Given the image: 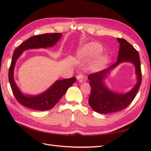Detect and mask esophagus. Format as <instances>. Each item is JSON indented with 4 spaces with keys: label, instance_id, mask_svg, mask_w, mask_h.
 Masks as SVG:
<instances>
[{
    "label": "esophagus",
    "instance_id": "obj_1",
    "mask_svg": "<svg viewBox=\"0 0 151 151\" xmlns=\"http://www.w3.org/2000/svg\"><path fill=\"white\" fill-rule=\"evenodd\" d=\"M77 79L80 83H83L84 81V76L83 74H80L77 76Z\"/></svg>",
    "mask_w": 151,
    "mask_h": 151
}]
</instances>
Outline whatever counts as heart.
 <instances>
[{"mask_svg": "<svg viewBox=\"0 0 151 151\" xmlns=\"http://www.w3.org/2000/svg\"><path fill=\"white\" fill-rule=\"evenodd\" d=\"M103 50L101 45L96 42L86 43L82 47L77 53L78 57L83 60H88L98 55L93 62V68L95 70H99L104 67L107 64L109 58L106 54H100Z\"/></svg>", "mask_w": 151, "mask_h": 151, "instance_id": "heart-1", "label": "heart"}]
</instances>
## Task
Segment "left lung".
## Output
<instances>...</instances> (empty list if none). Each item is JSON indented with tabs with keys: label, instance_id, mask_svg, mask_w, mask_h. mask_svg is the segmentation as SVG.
Returning <instances> with one entry per match:
<instances>
[{
	"label": "left lung",
	"instance_id": "obj_1",
	"mask_svg": "<svg viewBox=\"0 0 151 151\" xmlns=\"http://www.w3.org/2000/svg\"><path fill=\"white\" fill-rule=\"evenodd\" d=\"M120 43L117 62L108 68L88 76L91 86V94L89 103L96 112L108 114L116 112L126 108L133 101L142 83V74L140 57L138 52L127 40L117 38ZM123 62L133 63L136 68L137 83L130 91L119 93L109 90L104 83L111 71Z\"/></svg>",
	"mask_w": 151,
	"mask_h": 151
}]
</instances>
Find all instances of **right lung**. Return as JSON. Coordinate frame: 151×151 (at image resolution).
<instances>
[{
  "label": "right lung",
  "instance_id": "obj_1",
  "mask_svg": "<svg viewBox=\"0 0 151 151\" xmlns=\"http://www.w3.org/2000/svg\"><path fill=\"white\" fill-rule=\"evenodd\" d=\"M61 37V33H47L33 36L26 40L14 52L9 70V81L17 101L23 106L36 110H49L55 106L66 93L67 90L76 82V77L57 80L43 93L33 96L22 93L17 86L14 78V71L16 61L24 51L29 49L52 47Z\"/></svg>",
  "mask_w": 151,
  "mask_h": 151
}]
</instances>
